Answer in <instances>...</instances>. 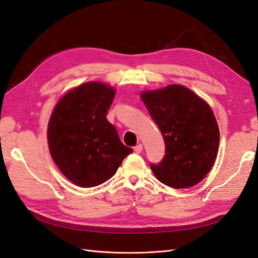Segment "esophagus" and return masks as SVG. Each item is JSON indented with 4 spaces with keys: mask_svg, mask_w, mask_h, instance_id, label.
Here are the masks:
<instances>
[{
    "mask_svg": "<svg viewBox=\"0 0 258 258\" xmlns=\"http://www.w3.org/2000/svg\"><path fill=\"white\" fill-rule=\"evenodd\" d=\"M134 150H135V152H136L137 154H140V153H141V152L143 151V145H142V144H138L137 146L134 147Z\"/></svg>",
    "mask_w": 258,
    "mask_h": 258,
    "instance_id": "34e87169",
    "label": "esophagus"
}]
</instances>
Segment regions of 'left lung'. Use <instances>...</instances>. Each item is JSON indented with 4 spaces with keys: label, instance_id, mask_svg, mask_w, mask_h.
Here are the masks:
<instances>
[{
    "label": "left lung",
    "instance_id": "obj_1",
    "mask_svg": "<svg viewBox=\"0 0 258 258\" xmlns=\"http://www.w3.org/2000/svg\"><path fill=\"white\" fill-rule=\"evenodd\" d=\"M141 99L166 144L162 160L151 163L155 176L173 188L201 182L214 165L220 144V130L210 105L181 85L144 91Z\"/></svg>",
    "mask_w": 258,
    "mask_h": 258
}]
</instances>
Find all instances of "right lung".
I'll return each mask as SVG.
<instances>
[{
  "label": "right lung",
  "instance_id": "add662e5",
  "mask_svg": "<svg viewBox=\"0 0 258 258\" xmlns=\"http://www.w3.org/2000/svg\"><path fill=\"white\" fill-rule=\"evenodd\" d=\"M115 89L88 82L62 97L53 108L47 138L63 175L80 187H95L115 173L132 148L123 145L106 114Z\"/></svg>",
  "mask_w": 258,
  "mask_h": 258
}]
</instances>
